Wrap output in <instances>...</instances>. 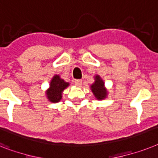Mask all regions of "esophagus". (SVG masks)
<instances>
[{"mask_svg":"<svg viewBox=\"0 0 158 158\" xmlns=\"http://www.w3.org/2000/svg\"><path fill=\"white\" fill-rule=\"evenodd\" d=\"M74 84H75V85H77V86L81 87L82 85V81L81 80H75V81H74Z\"/></svg>","mask_w":158,"mask_h":158,"instance_id":"34e87169","label":"esophagus"}]
</instances>
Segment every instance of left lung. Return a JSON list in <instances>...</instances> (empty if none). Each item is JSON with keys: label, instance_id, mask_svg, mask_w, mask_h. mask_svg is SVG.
Here are the masks:
<instances>
[{"label": "left lung", "instance_id": "left-lung-1", "mask_svg": "<svg viewBox=\"0 0 158 158\" xmlns=\"http://www.w3.org/2000/svg\"><path fill=\"white\" fill-rule=\"evenodd\" d=\"M90 89L93 94L98 100H103L107 97V89H106L103 80L99 75L94 76V82L90 85Z\"/></svg>", "mask_w": 158, "mask_h": 158}]
</instances>
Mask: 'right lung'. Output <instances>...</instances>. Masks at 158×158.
<instances>
[{"instance_id":"right-lung-1","label":"right lung","mask_w":158,"mask_h":158,"mask_svg":"<svg viewBox=\"0 0 158 158\" xmlns=\"http://www.w3.org/2000/svg\"><path fill=\"white\" fill-rule=\"evenodd\" d=\"M69 85V82H66L60 78V75H55L52 78L49 85V88L46 91V96L48 101L51 102H58L62 98V94L65 89Z\"/></svg>"}]
</instances>
